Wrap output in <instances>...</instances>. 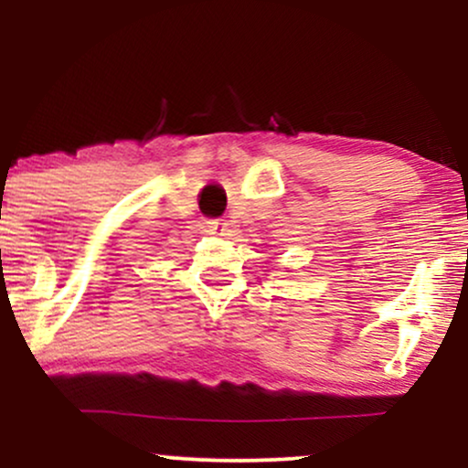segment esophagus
I'll list each match as a JSON object with an SVG mask.
<instances>
[{"label":"esophagus","mask_w":468,"mask_h":468,"mask_svg":"<svg viewBox=\"0 0 468 468\" xmlns=\"http://www.w3.org/2000/svg\"><path fill=\"white\" fill-rule=\"evenodd\" d=\"M207 229L210 234H223V229H226V223H223L221 219H208Z\"/></svg>","instance_id":"34e87169"}]
</instances>
